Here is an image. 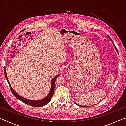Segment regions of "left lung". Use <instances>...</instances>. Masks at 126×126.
<instances>
[{
    "instance_id": "8db88e82",
    "label": "left lung",
    "mask_w": 126,
    "mask_h": 126,
    "mask_svg": "<svg viewBox=\"0 0 126 126\" xmlns=\"http://www.w3.org/2000/svg\"><path fill=\"white\" fill-rule=\"evenodd\" d=\"M107 37L108 38H110V40H112V39H111V38H110V37H109V36H108V35H107ZM115 49H116V50H117V48L116 47H115ZM74 103H75V104H77V105H78V106H80V107H83V106H80V105H79V104H77V103H76V102H74ZM84 107V106H83ZM85 107H88V106H85Z\"/></svg>"
}]
</instances>
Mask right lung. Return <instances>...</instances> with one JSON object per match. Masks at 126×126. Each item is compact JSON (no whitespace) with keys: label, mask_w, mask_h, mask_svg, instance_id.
Instances as JSON below:
<instances>
[{"label":"right lung","mask_w":126,"mask_h":126,"mask_svg":"<svg viewBox=\"0 0 126 126\" xmlns=\"http://www.w3.org/2000/svg\"><path fill=\"white\" fill-rule=\"evenodd\" d=\"M4 74H5V78L7 80L8 84L9 85V87L10 88V89H11V91H12V93H13V94L17 99L20 100V101L23 102V103L27 104L28 105L33 106V107H42L43 106L46 105V104H48V103H49L51 99H52L53 94H54L55 79H56V78L58 77L59 76V74H58V75H57L56 77H55L53 78V79L52 80V87H51L50 91L47 96L46 98H44V99L39 100V101H33V100H29L26 98H23L22 96H20V95H19L11 87V85H10V83L9 82V80H8V79L7 73H6V71L5 69H4Z\"/></svg>","instance_id":"1"}]
</instances>
